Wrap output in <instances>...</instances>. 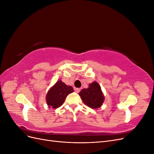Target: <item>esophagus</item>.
I'll return each instance as SVG.
<instances>
[{
  "label": "esophagus",
  "mask_w": 154,
  "mask_h": 154,
  "mask_svg": "<svg viewBox=\"0 0 154 154\" xmlns=\"http://www.w3.org/2000/svg\"><path fill=\"white\" fill-rule=\"evenodd\" d=\"M74 90H75L76 93H78V92H80L81 88H74Z\"/></svg>",
  "instance_id": "esophagus-1"
}]
</instances>
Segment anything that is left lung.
Returning a JSON list of instances; mask_svg holds the SVG:
<instances>
[{
    "label": "left lung",
    "mask_w": 154,
    "mask_h": 154,
    "mask_svg": "<svg viewBox=\"0 0 154 154\" xmlns=\"http://www.w3.org/2000/svg\"><path fill=\"white\" fill-rule=\"evenodd\" d=\"M82 101L92 109H97L104 101V96L100 85L97 82H92L88 88H83L79 93Z\"/></svg>",
    "instance_id": "left-lung-1"
}]
</instances>
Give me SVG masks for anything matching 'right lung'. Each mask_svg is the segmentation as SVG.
Returning <instances> with one entry per match:
<instances>
[{"label": "right lung", "mask_w": 154, "mask_h": 154, "mask_svg": "<svg viewBox=\"0 0 154 154\" xmlns=\"http://www.w3.org/2000/svg\"><path fill=\"white\" fill-rule=\"evenodd\" d=\"M73 91L72 87L67 86L61 80L58 81L50 88L46 96V101L49 107L57 109L62 106L66 97Z\"/></svg>", "instance_id": "1"}]
</instances>
